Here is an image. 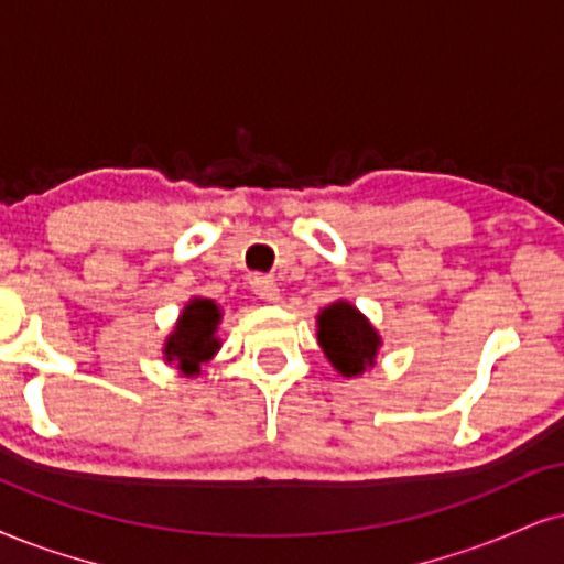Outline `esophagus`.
<instances>
[{
	"mask_svg": "<svg viewBox=\"0 0 564 564\" xmlns=\"http://www.w3.org/2000/svg\"><path fill=\"white\" fill-rule=\"evenodd\" d=\"M250 288H253V293L261 297V301H280V288H276V282L271 280V276H253V282H250Z\"/></svg>",
	"mask_w": 564,
	"mask_h": 564,
	"instance_id": "obj_1",
	"label": "esophagus"
}]
</instances>
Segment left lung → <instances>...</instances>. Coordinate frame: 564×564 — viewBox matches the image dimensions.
I'll return each instance as SVG.
<instances>
[{"label":"left lung","instance_id":"obj_1","mask_svg":"<svg viewBox=\"0 0 564 564\" xmlns=\"http://www.w3.org/2000/svg\"><path fill=\"white\" fill-rule=\"evenodd\" d=\"M318 345L343 377H358L373 366L379 335L350 303H335L318 316Z\"/></svg>","mask_w":564,"mask_h":564}]
</instances>
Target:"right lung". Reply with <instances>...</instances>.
<instances>
[{
	"mask_svg": "<svg viewBox=\"0 0 564 564\" xmlns=\"http://www.w3.org/2000/svg\"><path fill=\"white\" fill-rule=\"evenodd\" d=\"M219 308L214 301H193L180 316L177 329L166 339V360H177L180 371L198 373L200 364L217 352L219 339L214 337L219 324Z\"/></svg>",
	"mask_w": 564,
	"mask_h": 564,
	"instance_id": "add662e5",
	"label": "right lung"
}]
</instances>
